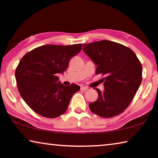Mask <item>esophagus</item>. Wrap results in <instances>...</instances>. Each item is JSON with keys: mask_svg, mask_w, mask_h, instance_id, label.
Instances as JSON below:
<instances>
[{"mask_svg": "<svg viewBox=\"0 0 158 158\" xmlns=\"http://www.w3.org/2000/svg\"><path fill=\"white\" fill-rule=\"evenodd\" d=\"M88 89H89V88L86 86H84V85H83V86H81V90H86Z\"/></svg>", "mask_w": 158, "mask_h": 158, "instance_id": "34e87169", "label": "esophagus"}]
</instances>
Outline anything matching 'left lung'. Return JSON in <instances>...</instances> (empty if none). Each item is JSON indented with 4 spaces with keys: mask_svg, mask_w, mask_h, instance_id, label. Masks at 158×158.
I'll list each match as a JSON object with an SVG mask.
<instances>
[{
    "mask_svg": "<svg viewBox=\"0 0 158 158\" xmlns=\"http://www.w3.org/2000/svg\"><path fill=\"white\" fill-rule=\"evenodd\" d=\"M83 50L102 73L105 89L98 91V98L89 104L93 113L110 118L122 113L130 104L142 80V66L129 48L109 40L83 44Z\"/></svg>",
    "mask_w": 158,
    "mask_h": 158,
    "instance_id": "8db88e82",
    "label": "left lung"
}]
</instances>
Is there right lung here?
Here are the masks:
<instances>
[{"label":"right lung","instance_id":"obj_1","mask_svg":"<svg viewBox=\"0 0 158 158\" xmlns=\"http://www.w3.org/2000/svg\"><path fill=\"white\" fill-rule=\"evenodd\" d=\"M81 47V44L43 45L21 58L15 70L18 90L35 113L53 118L66 111L72 96L80 87L74 84L66 86L57 75L68 69L69 60Z\"/></svg>","mask_w":158,"mask_h":158}]
</instances>
